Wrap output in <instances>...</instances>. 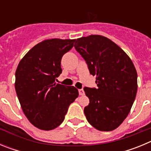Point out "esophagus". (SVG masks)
Masks as SVG:
<instances>
[{
    "label": "esophagus",
    "instance_id": "1",
    "mask_svg": "<svg viewBox=\"0 0 151 151\" xmlns=\"http://www.w3.org/2000/svg\"><path fill=\"white\" fill-rule=\"evenodd\" d=\"M78 93H79L80 95H83V94H85V91H84L83 89H79V90H78Z\"/></svg>",
    "mask_w": 151,
    "mask_h": 151
}]
</instances>
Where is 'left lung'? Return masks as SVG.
I'll return each instance as SVG.
<instances>
[{
  "label": "left lung",
  "mask_w": 151,
  "mask_h": 151,
  "mask_svg": "<svg viewBox=\"0 0 151 151\" xmlns=\"http://www.w3.org/2000/svg\"><path fill=\"white\" fill-rule=\"evenodd\" d=\"M97 88H84L89 104L84 113L88 122L100 131L118 128L129 115L138 90L137 71L127 54L104 36L91 35L76 41Z\"/></svg>",
  "instance_id": "8db88e82"
}]
</instances>
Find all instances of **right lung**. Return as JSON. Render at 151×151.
Here are the masks:
<instances>
[{
  "label": "right lung",
  "instance_id": "obj_1",
  "mask_svg": "<svg viewBox=\"0 0 151 151\" xmlns=\"http://www.w3.org/2000/svg\"><path fill=\"white\" fill-rule=\"evenodd\" d=\"M75 41H42L28 51L16 70L15 89L22 111L29 122L41 130L58 127L78 96L74 86L55 82L62 73V57L71 50Z\"/></svg>",
  "mask_w": 151,
  "mask_h": 151
}]
</instances>
